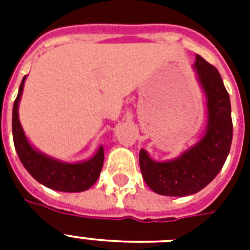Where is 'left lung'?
<instances>
[{
  "label": "left lung",
  "mask_w": 250,
  "mask_h": 250,
  "mask_svg": "<svg viewBox=\"0 0 250 250\" xmlns=\"http://www.w3.org/2000/svg\"><path fill=\"white\" fill-rule=\"evenodd\" d=\"M193 67L206 97L205 135L197 144L166 162L152 160L144 149L139 154L145 183L162 196L183 197L205 188L222 170L232 143L231 102L221 74L198 54Z\"/></svg>",
  "instance_id": "1"
}]
</instances>
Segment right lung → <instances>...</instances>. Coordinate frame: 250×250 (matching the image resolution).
<instances>
[{
    "instance_id": "obj_1",
    "label": "right lung",
    "mask_w": 250,
    "mask_h": 250,
    "mask_svg": "<svg viewBox=\"0 0 250 250\" xmlns=\"http://www.w3.org/2000/svg\"><path fill=\"white\" fill-rule=\"evenodd\" d=\"M24 80L25 76L21 80L13 107V139L19 160L25 167V170L37 182L50 189L61 190V192H83L89 189L97 182L102 170V165H104L102 145L90 160L78 164H67V162L54 160L33 148L25 137L18 114V106L24 86Z\"/></svg>"
}]
</instances>
